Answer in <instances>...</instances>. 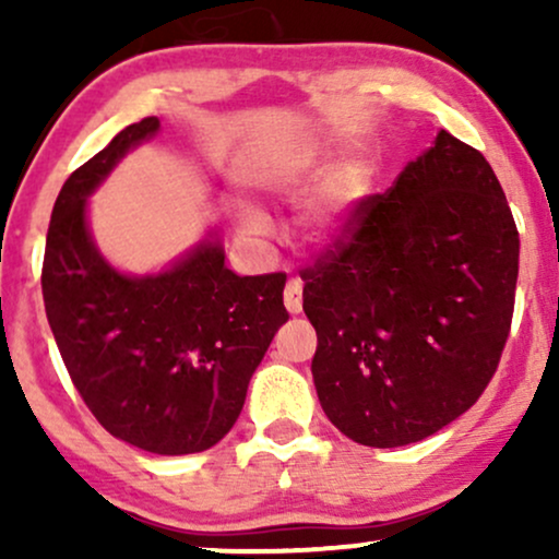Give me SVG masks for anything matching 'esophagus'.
<instances>
[{"label": "esophagus", "instance_id": "obj_1", "mask_svg": "<svg viewBox=\"0 0 559 559\" xmlns=\"http://www.w3.org/2000/svg\"><path fill=\"white\" fill-rule=\"evenodd\" d=\"M284 305L286 310L292 312V316H297L301 312V281L299 278H292L284 288Z\"/></svg>", "mask_w": 559, "mask_h": 559}]
</instances>
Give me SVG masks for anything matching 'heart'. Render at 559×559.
Segmentation results:
<instances>
[{
	"instance_id": "1",
	"label": "heart",
	"mask_w": 559,
	"mask_h": 559,
	"mask_svg": "<svg viewBox=\"0 0 559 559\" xmlns=\"http://www.w3.org/2000/svg\"><path fill=\"white\" fill-rule=\"evenodd\" d=\"M331 171L333 159L323 150L312 144H299L284 155L258 165L249 173V183L273 197H301L323 186ZM365 194H368V173L362 168H344L334 173V178L323 189L316 213H312V236H318V239L336 236ZM239 223L243 230L260 228V221L252 213H243Z\"/></svg>"
}]
</instances>
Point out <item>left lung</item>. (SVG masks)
<instances>
[{
	"mask_svg": "<svg viewBox=\"0 0 559 559\" xmlns=\"http://www.w3.org/2000/svg\"><path fill=\"white\" fill-rule=\"evenodd\" d=\"M515 221L478 150L439 131L386 194L357 202L301 271L329 420L365 447H404L467 413L510 336Z\"/></svg>",
	"mask_w": 559,
	"mask_h": 559,
	"instance_id": "1",
	"label": "left lung"
}]
</instances>
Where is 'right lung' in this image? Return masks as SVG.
I'll return each instance as SVG.
<instances>
[{"label": "right lung", "instance_id": "add662e5", "mask_svg": "<svg viewBox=\"0 0 559 559\" xmlns=\"http://www.w3.org/2000/svg\"><path fill=\"white\" fill-rule=\"evenodd\" d=\"M157 128V118L131 123L70 173L49 221L41 292L62 362L105 431L152 454H191L239 418L249 378L288 320L286 273L236 275L215 239L157 275L107 265L86 228V197Z\"/></svg>", "mask_w": 559, "mask_h": 559}]
</instances>
